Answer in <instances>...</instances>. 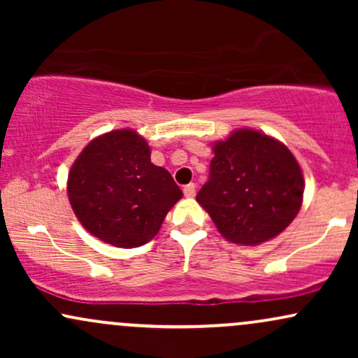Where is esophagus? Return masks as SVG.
<instances>
[{
	"label": "esophagus",
	"instance_id": "esophagus-1",
	"mask_svg": "<svg viewBox=\"0 0 358 358\" xmlns=\"http://www.w3.org/2000/svg\"><path fill=\"white\" fill-rule=\"evenodd\" d=\"M183 193H185V196H188V199H192V196H195V193H196V187H195V183H188V185H185Z\"/></svg>",
	"mask_w": 358,
	"mask_h": 358
}]
</instances>
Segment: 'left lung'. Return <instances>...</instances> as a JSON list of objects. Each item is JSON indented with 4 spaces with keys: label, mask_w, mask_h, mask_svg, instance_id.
<instances>
[{
    "label": "left lung",
    "mask_w": 358,
    "mask_h": 358,
    "mask_svg": "<svg viewBox=\"0 0 358 358\" xmlns=\"http://www.w3.org/2000/svg\"><path fill=\"white\" fill-rule=\"evenodd\" d=\"M207 183L196 202L227 241L257 245L281 234L303 202L301 168L291 151L254 129L213 145Z\"/></svg>",
    "instance_id": "8db88e82"
}]
</instances>
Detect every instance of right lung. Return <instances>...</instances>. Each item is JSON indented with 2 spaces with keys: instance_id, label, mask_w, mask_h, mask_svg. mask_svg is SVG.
Wrapping results in <instances>:
<instances>
[{
  "instance_id": "right-lung-1",
  "label": "right lung",
  "mask_w": 358,
  "mask_h": 358,
  "mask_svg": "<svg viewBox=\"0 0 358 358\" xmlns=\"http://www.w3.org/2000/svg\"><path fill=\"white\" fill-rule=\"evenodd\" d=\"M150 155L136 131L117 129L92 139L72 165L69 200L97 239L116 248H139L158 234L168 210L183 196Z\"/></svg>"
}]
</instances>
